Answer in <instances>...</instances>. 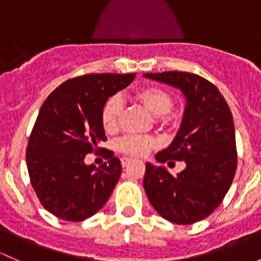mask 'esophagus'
<instances>
[{"instance_id":"obj_1","label":"esophagus","mask_w":261,"mask_h":261,"mask_svg":"<svg viewBox=\"0 0 261 261\" xmlns=\"http://www.w3.org/2000/svg\"><path fill=\"white\" fill-rule=\"evenodd\" d=\"M131 162H133L131 158H122V159H121V164H122V167H126V165L130 164Z\"/></svg>"}]
</instances>
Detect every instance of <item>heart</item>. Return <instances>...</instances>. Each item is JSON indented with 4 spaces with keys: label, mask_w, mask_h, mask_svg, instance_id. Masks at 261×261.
<instances>
[{
    "label": "heart",
    "mask_w": 261,
    "mask_h": 261,
    "mask_svg": "<svg viewBox=\"0 0 261 261\" xmlns=\"http://www.w3.org/2000/svg\"><path fill=\"white\" fill-rule=\"evenodd\" d=\"M135 99L144 105L152 115L158 116L159 121L165 120L163 116L169 114L174 105L172 94L159 86L143 87L135 93ZM121 114L122 101L118 96H111L105 102L101 111V122L106 133L112 134L118 130ZM154 145L155 139L144 135L125 136L117 144L120 151L131 156H144Z\"/></svg>",
    "instance_id": "1"
}]
</instances>
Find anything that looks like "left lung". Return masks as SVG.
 <instances>
[{
	"instance_id": "8db88e82",
	"label": "left lung",
	"mask_w": 261,
	"mask_h": 261,
	"mask_svg": "<svg viewBox=\"0 0 261 261\" xmlns=\"http://www.w3.org/2000/svg\"><path fill=\"white\" fill-rule=\"evenodd\" d=\"M144 77L179 88L187 101L177 136L155 155L162 164L183 160L186 169L173 177L163 165L146 163L144 189L163 218L192 225L208 217L232 184L238 167L232 115L217 87L201 75L173 70Z\"/></svg>"
}]
</instances>
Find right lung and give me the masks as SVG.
<instances>
[{"label": "right lung", "mask_w": 261, "mask_h": 261, "mask_svg": "<svg viewBox=\"0 0 261 261\" xmlns=\"http://www.w3.org/2000/svg\"><path fill=\"white\" fill-rule=\"evenodd\" d=\"M135 74H86L68 80L40 107L26 147L31 186L46 211L80 222L98 212L114 192L122 167L107 150L99 168L84 164L87 154L106 141L101 122L105 102L126 88Z\"/></svg>", "instance_id": "right-lung-1"}]
</instances>
